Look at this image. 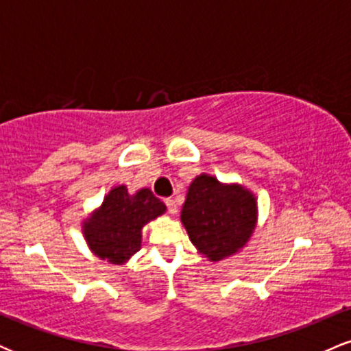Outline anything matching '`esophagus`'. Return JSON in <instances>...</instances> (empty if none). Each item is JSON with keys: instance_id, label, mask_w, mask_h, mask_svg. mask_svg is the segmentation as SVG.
Here are the masks:
<instances>
[{"instance_id": "34e87169", "label": "esophagus", "mask_w": 351, "mask_h": 351, "mask_svg": "<svg viewBox=\"0 0 351 351\" xmlns=\"http://www.w3.org/2000/svg\"><path fill=\"white\" fill-rule=\"evenodd\" d=\"M165 204H167L168 211H170L171 215H176V213H178V206H176L175 199H173V198H167V199H165Z\"/></svg>"}]
</instances>
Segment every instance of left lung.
<instances>
[{
    "instance_id": "8db88e82",
    "label": "left lung",
    "mask_w": 351,
    "mask_h": 351,
    "mask_svg": "<svg viewBox=\"0 0 351 351\" xmlns=\"http://www.w3.org/2000/svg\"><path fill=\"white\" fill-rule=\"evenodd\" d=\"M256 216L251 193L237 184H221L208 175L193 180L181 209L189 239L211 261L239 251L252 234Z\"/></svg>"
}]
</instances>
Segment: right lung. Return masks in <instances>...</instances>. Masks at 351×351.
Listing matches in <instances>:
<instances>
[{
  "label": "right lung",
  "instance_id": "1",
  "mask_svg": "<svg viewBox=\"0 0 351 351\" xmlns=\"http://www.w3.org/2000/svg\"><path fill=\"white\" fill-rule=\"evenodd\" d=\"M167 206L148 188L134 196L127 188L117 186L104 199L102 208L84 224V234L100 259L122 264L140 251L142 228L163 215Z\"/></svg>",
  "mask_w": 351,
  "mask_h": 351
}]
</instances>
